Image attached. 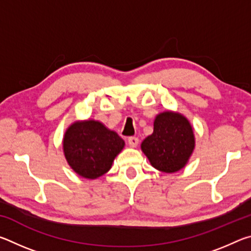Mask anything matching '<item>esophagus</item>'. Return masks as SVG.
Instances as JSON below:
<instances>
[{
	"mask_svg": "<svg viewBox=\"0 0 251 251\" xmlns=\"http://www.w3.org/2000/svg\"><path fill=\"white\" fill-rule=\"evenodd\" d=\"M138 138L137 137H134V136H131V137L128 138V144L130 147H136L138 145Z\"/></svg>",
	"mask_w": 251,
	"mask_h": 251,
	"instance_id": "1",
	"label": "esophagus"
}]
</instances>
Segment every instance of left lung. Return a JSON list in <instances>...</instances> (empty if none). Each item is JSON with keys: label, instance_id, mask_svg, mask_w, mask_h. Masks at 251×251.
Listing matches in <instances>:
<instances>
[{"label": "left lung", "instance_id": "left-lung-1", "mask_svg": "<svg viewBox=\"0 0 251 251\" xmlns=\"http://www.w3.org/2000/svg\"><path fill=\"white\" fill-rule=\"evenodd\" d=\"M141 147L152 167L163 173H176L185 167L194 151L193 127L181 114L163 112L156 116L154 131Z\"/></svg>", "mask_w": 251, "mask_h": 251}]
</instances>
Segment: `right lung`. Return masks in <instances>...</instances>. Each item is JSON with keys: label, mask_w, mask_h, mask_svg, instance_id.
<instances>
[{"label": "right lung", "mask_w": 251, "mask_h": 251, "mask_svg": "<svg viewBox=\"0 0 251 251\" xmlns=\"http://www.w3.org/2000/svg\"><path fill=\"white\" fill-rule=\"evenodd\" d=\"M124 146L116 131L94 120L73 123L63 138L67 163L77 175L88 179L107 173Z\"/></svg>", "instance_id": "add662e5"}]
</instances>
